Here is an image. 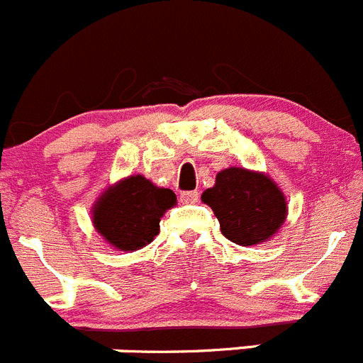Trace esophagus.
<instances>
[{
  "label": "esophagus",
  "instance_id": "1",
  "mask_svg": "<svg viewBox=\"0 0 363 363\" xmlns=\"http://www.w3.org/2000/svg\"><path fill=\"white\" fill-rule=\"evenodd\" d=\"M199 201V191H182L181 193V202L184 204H195Z\"/></svg>",
  "mask_w": 363,
  "mask_h": 363
}]
</instances>
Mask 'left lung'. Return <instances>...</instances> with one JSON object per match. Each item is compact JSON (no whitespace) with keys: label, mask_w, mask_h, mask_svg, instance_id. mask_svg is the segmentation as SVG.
Masks as SVG:
<instances>
[{"label":"left lung","mask_w":363,"mask_h":363,"mask_svg":"<svg viewBox=\"0 0 363 363\" xmlns=\"http://www.w3.org/2000/svg\"><path fill=\"white\" fill-rule=\"evenodd\" d=\"M213 209L220 231L236 245H258L277 233L286 218V201L276 182L265 174L245 168H225L213 188L202 193Z\"/></svg>","instance_id":"left-lung-1"}]
</instances>
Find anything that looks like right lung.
Listing matches in <instances>:
<instances>
[{"mask_svg":"<svg viewBox=\"0 0 363 363\" xmlns=\"http://www.w3.org/2000/svg\"><path fill=\"white\" fill-rule=\"evenodd\" d=\"M177 204L175 193L130 175L109 186L93 206V225L114 249L138 250L159 235L166 209Z\"/></svg>","mask_w":363,"mask_h":363,"instance_id":"obj_1","label":"right lung"}]
</instances>
